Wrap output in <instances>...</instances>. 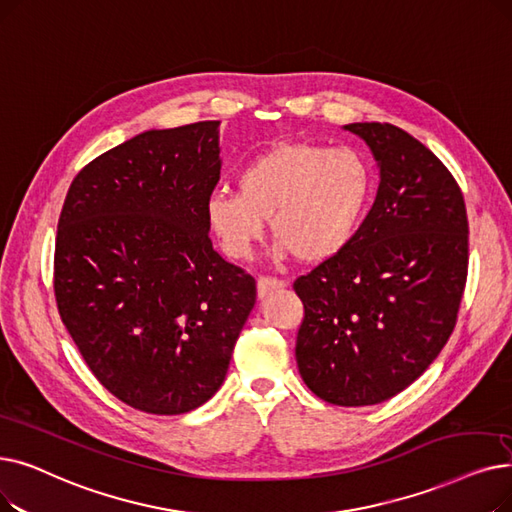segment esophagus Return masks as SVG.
<instances>
[{"label":"esophagus","mask_w":512,"mask_h":512,"mask_svg":"<svg viewBox=\"0 0 512 512\" xmlns=\"http://www.w3.org/2000/svg\"><path fill=\"white\" fill-rule=\"evenodd\" d=\"M280 288H284V282L278 280V278H268V276H261L257 280V295L263 299L265 295H270L274 291H280Z\"/></svg>","instance_id":"obj_1"}]
</instances>
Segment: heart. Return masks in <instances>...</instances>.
<instances>
[{"mask_svg": "<svg viewBox=\"0 0 512 512\" xmlns=\"http://www.w3.org/2000/svg\"><path fill=\"white\" fill-rule=\"evenodd\" d=\"M238 192L217 190L207 221L232 259H249L270 219L276 257L320 263L339 255L358 232L374 188L360 150L295 142L259 154L238 173Z\"/></svg>", "mask_w": 512, "mask_h": 512, "instance_id": "heart-1", "label": "heart"}]
</instances>
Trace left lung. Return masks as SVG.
Returning <instances> with one entry per match:
<instances>
[{"instance_id":"left-lung-1","label":"left lung","mask_w":512,"mask_h":512,"mask_svg":"<svg viewBox=\"0 0 512 512\" xmlns=\"http://www.w3.org/2000/svg\"><path fill=\"white\" fill-rule=\"evenodd\" d=\"M379 167L347 247L295 280L303 383L335 406H372L425 372L456 326L469 270L462 192L435 154L391 123H349Z\"/></svg>"}]
</instances>
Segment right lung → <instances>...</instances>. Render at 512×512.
<instances>
[{
  "mask_svg": "<svg viewBox=\"0 0 512 512\" xmlns=\"http://www.w3.org/2000/svg\"><path fill=\"white\" fill-rule=\"evenodd\" d=\"M219 121L148 129L85 165L58 219L60 318L127 406L184 414L217 393L255 280L209 240Z\"/></svg>",
  "mask_w": 512,
  "mask_h": 512,
  "instance_id": "add662e5",
  "label": "right lung"
}]
</instances>
